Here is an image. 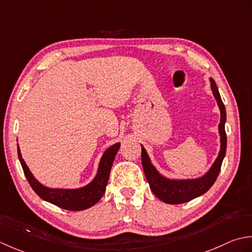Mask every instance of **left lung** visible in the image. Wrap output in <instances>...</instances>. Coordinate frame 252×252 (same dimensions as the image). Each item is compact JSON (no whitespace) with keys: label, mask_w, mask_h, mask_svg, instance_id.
Segmentation results:
<instances>
[{"label":"left lung","mask_w":252,"mask_h":252,"mask_svg":"<svg viewBox=\"0 0 252 252\" xmlns=\"http://www.w3.org/2000/svg\"><path fill=\"white\" fill-rule=\"evenodd\" d=\"M211 89L213 95L220 107V122L219 125L220 136V151L219 157L215 160L210 171L204 176L197 179H188V181H172L163 177L158 173L155 166L152 165L149 157L145 150V148H141V163L147 181L149 183L152 192L156 196L162 200L163 202L169 204H179L190 201V200L201 196L204 192H207L212 187L214 182L217 181L219 173L222 166L223 158L226 152V132H225V122H226V112L222 99H220V92L218 90L217 84L211 78Z\"/></svg>","instance_id":"8db88e82"}]
</instances>
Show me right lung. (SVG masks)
Returning a JSON list of instances; mask_svg holds the SVG:
<instances>
[{
  "instance_id": "add662e5",
  "label": "right lung",
  "mask_w": 252,
  "mask_h": 252,
  "mask_svg": "<svg viewBox=\"0 0 252 252\" xmlns=\"http://www.w3.org/2000/svg\"><path fill=\"white\" fill-rule=\"evenodd\" d=\"M120 146V143H115L114 146L107 149L101 158L99 169H97V174L94 181L89 185H87L86 187L79 189H51L42 186L32 176L28 166L26 165L22 155H20L19 147H17V151L18 158L20 164H22L25 176L34 192L41 199L58 205V207L62 209L69 210V211H81V210H86L94 205L101 199V197L103 196L107 181H109L110 177L111 167L113 165V162H114Z\"/></svg>"
}]
</instances>
